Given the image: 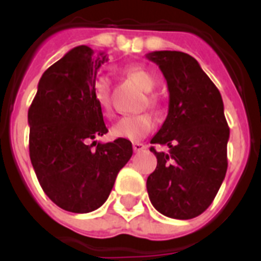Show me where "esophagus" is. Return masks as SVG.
Here are the masks:
<instances>
[{"mask_svg":"<svg viewBox=\"0 0 261 261\" xmlns=\"http://www.w3.org/2000/svg\"><path fill=\"white\" fill-rule=\"evenodd\" d=\"M133 149H134L135 153H139V151H142L145 149V145L141 142H134L133 143Z\"/></svg>","mask_w":261,"mask_h":261,"instance_id":"esophagus-1","label":"esophagus"}]
</instances>
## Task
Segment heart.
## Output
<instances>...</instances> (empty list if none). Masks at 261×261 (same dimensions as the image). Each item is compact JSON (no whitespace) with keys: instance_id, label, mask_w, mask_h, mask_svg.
Segmentation results:
<instances>
[{"instance_id":"b5f03b06","label":"heart","mask_w":261,"mask_h":261,"mask_svg":"<svg viewBox=\"0 0 261 261\" xmlns=\"http://www.w3.org/2000/svg\"><path fill=\"white\" fill-rule=\"evenodd\" d=\"M126 74L128 79L134 81L139 88H142L145 92H150L155 87V77L150 71L142 66H130L126 69ZM94 100L97 102L98 108L102 114L108 116L111 115V100H110V80L106 75H101L94 83ZM147 106L154 107L159 104V98L153 94H147ZM154 126L153 118L150 114H138V115H126L119 119L115 123L111 133L116 138L130 139V141H138L145 138Z\"/></svg>"}]
</instances>
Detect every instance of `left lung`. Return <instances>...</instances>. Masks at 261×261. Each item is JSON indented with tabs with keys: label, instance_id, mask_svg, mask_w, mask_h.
Instances as JSON below:
<instances>
[{
	"label": "left lung",
	"instance_id": "8db88e82",
	"mask_svg": "<svg viewBox=\"0 0 261 261\" xmlns=\"http://www.w3.org/2000/svg\"><path fill=\"white\" fill-rule=\"evenodd\" d=\"M167 80L169 108L150 143L157 168L147 177V194L161 214L174 219L200 215L214 200L227 169L229 126L218 88L198 61L181 51L146 55Z\"/></svg>",
	"mask_w": 261,
	"mask_h": 261
}]
</instances>
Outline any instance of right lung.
<instances>
[{
  "label": "right lung",
  "mask_w": 261,
  "mask_h": 261,
  "mask_svg": "<svg viewBox=\"0 0 261 261\" xmlns=\"http://www.w3.org/2000/svg\"><path fill=\"white\" fill-rule=\"evenodd\" d=\"M107 61L106 53L74 47L43 73L28 110L36 177L47 196L70 213L101 206L133 155V145L124 138L90 143L108 133L93 94L98 67Z\"/></svg>",
  "instance_id": "1"
}]
</instances>
